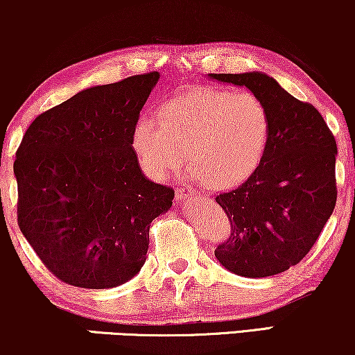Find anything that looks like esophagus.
Wrapping results in <instances>:
<instances>
[{"label":"esophagus","mask_w":355,"mask_h":355,"mask_svg":"<svg viewBox=\"0 0 355 355\" xmlns=\"http://www.w3.org/2000/svg\"><path fill=\"white\" fill-rule=\"evenodd\" d=\"M192 191H186V189H176V200L178 202H187L192 198Z\"/></svg>","instance_id":"34e87169"}]
</instances>
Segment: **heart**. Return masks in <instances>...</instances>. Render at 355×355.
<instances>
[{
  "label": "heart",
  "instance_id": "heart-1",
  "mask_svg": "<svg viewBox=\"0 0 355 355\" xmlns=\"http://www.w3.org/2000/svg\"><path fill=\"white\" fill-rule=\"evenodd\" d=\"M271 137L268 106L254 92L200 87L166 101L159 121L142 116L132 130L140 168L163 181L187 159L189 174L215 189L245 182L263 162Z\"/></svg>",
  "mask_w": 355,
  "mask_h": 355
}]
</instances>
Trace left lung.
I'll return each mask as SVG.
<instances>
[{
  "instance_id": "8db88e82",
  "label": "left lung",
  "mask_w": 355,
  "mask_h": 355,
  "mask_svg": "<svg viewBox=\"0 0 355 355\" xmlns=\"http://www.w3.org/2000/svg\"><path fill=\"white\" fill-rule=\"evenodd\" d=\"M247 87L265 101L271 137L263 162L218 205L231 223V236L215 257L226 270L266 278L297 265L317 242L336 205V140L313 105L288 94L260 72L210 74Z\"/></svg>"
}]
</instances>
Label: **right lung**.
Here are the masks:
<instances>
[{
  "mask_svg": "<svg viewBox=\"0 0 355 355\" xmlns=\"http://www.w3.org/2000/svg\"><path fill=\"white\" fill-rule=\"evenodd\" d=\"M157 71L82 90L38 114L16 152L17 223L43 265L84 289L124 284L145 263L150 223L173 187L148 181L132 130Z\"/></svg>",
  "mask_w": 355,
  "mask_h": 355,
  "instance_id": "right-lung-1",
  "label": "right lung"
}]
</instances>
